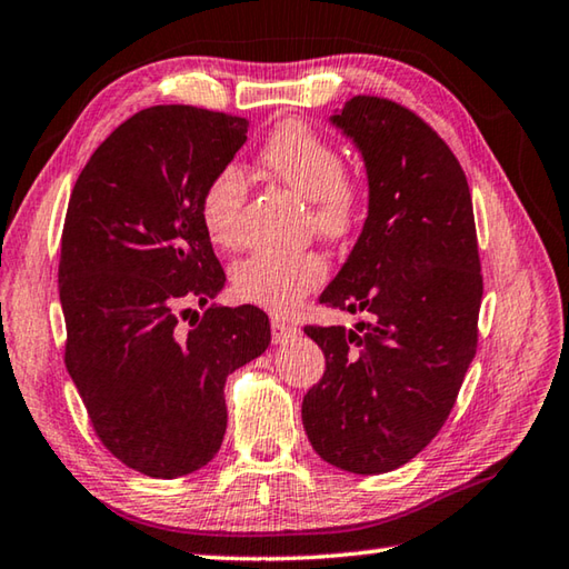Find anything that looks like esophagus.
<instances>
[{
    "label": "esophagus",
    "mask_w": 569,
    "mask_h": 569,
    "mask_svg": "<svg viewBox=\"0 0 569 569\" xmlns=\"http://www.w3.org/2000/svg\"><path fill=\"white\" fill-rule=\"evenodd\" d=\"M271 331H273V341H276V343L291 341V339H296V336H298L296 326L286 323V321H281V319H273V321H271Z\"/></svg>",
    "instance_id": "obj_1"
}]
</instances>
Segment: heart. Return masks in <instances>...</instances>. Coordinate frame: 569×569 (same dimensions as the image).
Instances as JSON below:
<instances>
[{"label":"heart","mask_w":569,"mask_h":569,"mask_svg":"<svg viewBox=\"0 0 569 569\" xmlns=\"http://www.w3.org/2000/svg\"><path fill=\"white\" fill-rule=\"evenodd\" d=\"M261 166L298 196L308 198L311 226L326 240L349 238L361 223L363 188L343 170L333 142L303 120H286L261 146ZM246 176L238 166H223L208 178L198 200V216L216 248L240 243V210L246 203ZM329 278V261L319 250L248 256L233 271V293L243 303L286 316Z\"/></svg>","instance_id":"heart-1"}]
</instances>
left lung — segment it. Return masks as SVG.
I'll list each match as a JSON object with an SVG mask.
<instances>
[{"instance_id":"left-lung-1","label":"left lung","mask_w":569,"mask_h":569,"mask_svg":"<svg viewBox=\"0 0 569 569\" xmlns=\"http://www.w3.org/2000/svg\"><path fill=\"white\" fill-rule=\"evenodd\" d=\"M331 120L363 156L369 218L321 303L371 323L303 326L326 356L303 429L329 465L383 475L439 435L477 353L475 210L455 152L417 112L356 94Z\"/></svg>"}]
</instances>
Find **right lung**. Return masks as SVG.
I'll list each match as a JSON object with an SVG mask.
<instances>
[{
	"mask_svg": "<svg viewBox=\"0 0 569 569\" xmlns=\"http://www.w3.org/2000/svg\"><path fill=\"white\" fill-rule=\"evenodd\" d=\"M246 134L238 114L152 104L92 152L67 206L64 366L104 449L140 475L206 467L226 437L228 373L271 343L256 306H213L180 326L226 286L198 200Z\"/></svg>",
	"mask_w": 569,
	"mask_h": 569,
	"instance_id": "1",
	"label": "right lung"
}]
</instances>
